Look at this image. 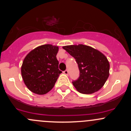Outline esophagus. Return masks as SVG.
Returning <instances> with one entry per match:
<instances>
[{"label":"esophagus","instance_id":"1","mask_svg":"<svg viewBox=\"0 0 131 131\" xmlns=\"http://www.w3.org/2000/svg\"><path fill=\"white\" fill-rule=\"evenodd\" d=\"M63 73L65 74V75H68V71L67 70H64V72H63Z\"/></svg>","mask_w":131,"mask_h":131}]
</instances>
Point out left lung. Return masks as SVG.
<instances>
[{"mask_svg": "<svg viewBox=\"0 0 131 131\" xmlns=\"http://www.w3.org/2000/svg\"><path fill=\"white\" fill-rule=\"evenodd\" d=\"M75 59L80 75L72 84L79 92L92 94L104 85L109 77L110 64L106 56L88 46L79 44L63 47Z\"/></svg>", "mask_w": 131, "mask_h": 131, "instance_id": "1", "label": "left lung"}]
</instances>
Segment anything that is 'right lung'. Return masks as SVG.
<instances>
[{"label": "right lung", "mask_w": 131, "mask_h": 131, "mask_svg": "<svg viewBox=\"0 0 131 131\" xmlns=\"http://www.w3.org/2000/svg\"><path fill=\"white\" fill-rule=\"evenodd\" d=\"M58 46L45 44L30 51L23 60L21 75L28 89L45 94L53 88L59 74L56 54Z\"/></svg>", "instance_id": "obj_1"}]
</instances>
